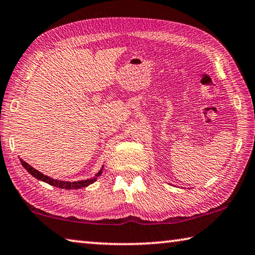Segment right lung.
Returning <instances> with one entry per match:
<instances>
[{"mask_svg": "<svg viewBox=\"0 0 255 255\" xmlns=\"http://www.w3.org/2000/svg\"><path fill=\"white\" fill-rule=\"evenodd\" d=\"M20 162H21V164H22V166L24 167V169L27 170L29 173L33 176V178H36L37 180L44 181V182L48 183L50 185H54V187H57L60 189H67V190L82 189V188L88 187V185L92 184L93 182H96L99 176L102 174V171H103V165H102L100 171H99L98 173L93 176V178L88 179V180H80V181H74V182H70V181H62V180L50 178V176H48V175H45L44 173H41V172H39L38 170L33 169L31 165H29V164L27 162H24L22 158H20Z\"/></svg>", "mask_w": 255, "mask_h": 255, "instance_id": "1", "label": "right lung"}]
</instances>
